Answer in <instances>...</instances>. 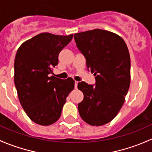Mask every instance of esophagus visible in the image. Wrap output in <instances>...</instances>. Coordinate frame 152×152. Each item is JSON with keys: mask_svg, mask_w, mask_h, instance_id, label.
<instances>
[{"mask_svg": "<svg viewBox=\"0 0 152 152\" xmlns=\"http://www.w3.org/2000/svg\"><path fill=\"white\" fill-rule=\"evenodd\" d=\"M77 84H78L77 81H75V88H77Z\"/></svg>", "mask_w": 152, "mask_h": 152, "instance_id": "34e87169", "label": "esophagus"}]
</instances>
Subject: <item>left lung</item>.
Segmentation results:
<instances>
[{
	"label": "left lung",
	"instance_id": "left-lung-1",
	"mask_svg": "<svg viewBox=\"0 0 152 152\" xmlns=\"http://www.w3.org/2000/svg\"><path fill=\"white\" fill-rule=\"evenodd\" d=\"M77 47L86 59L96 79L95 86L85 82L77 88L84 98L78 111L85 122L102 126L112 121L121 110L130 85V56L120 36L102 29L77 33Z\"/></svg>",
	"mask_w": 152,
	"mask_h": 152
}]
</instances>
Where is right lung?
<instances>
[{
  "label": "right lung",
  "instance_id": "right-lung-1",
  "mask_svg": "<svg viewBox=\"0 0 152 152\" xmlns=\"http://www.w3.org/2000/svg\"><path fill=\"white\" fill-rule=\"evenodd\" d=\"M73 34L42 33L23 42L15 59V84L20 102L34 122L48 126L58 120L69 94L74 89L71 77L50 76L58 64L59 53Z\"/></svg>",
  "mask_w": 152,
  "mask_h": 152
}]
</instances>
